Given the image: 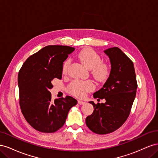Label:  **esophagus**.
<instances>
[{"label": "esophagus", "instance_id": "34e87169", "mask_svg": "<svg viewBox=\"0 0 158 158\" xmlns=\"http://www.w3.org/2000/svg\"><path fill=\"white\" fill-rule=\"evenodd\" d=\"M85 102L82 101V100H78V103L79 105H84V104H85Z\"/></svg>", "mask_w": 158, "mask_h": 158}]
</instances>
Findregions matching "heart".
Listing matches in <instances>:
<instances>
[{
  "label": "heart",
  "mask_w": 158,
  "mask_h": 158,
  "mask_svg": "<svg viewBox=\"0 0 158 158\" xmlns=\"http://www.w3.org/2000/svg\"><path fill=\"white\" fill-rule=\"evenodd\" d=\"M78 58L82 64L87 69L91 70V73L94 77L99 82L106 80L111 73L110 66L102 61V57L97 52L90 48H84L78 54ZM70 64L69 60H66L63 66V73L66 74ZM94 89V84L91 80L78 81L74 80L68 85V92L78 98L84 97L86 93Z\"/></svg>",
  "instance_id": "b5f03b06"
}]
</instances>
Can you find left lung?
I'll use <instances>...</instances> for the list:
<instances>
[{
  "label": "left lung",
  "instance_id": "8db88e82",
  "mask_svg": "<svg viewBox=\"0 0 158 158\" xmlns=\"http://www.w3.org/2000/svg\"><path fill=\"white\" fill-rule=\"evenodd\" d=\"M104 52L111 61V73L103 88L94 94V98L106 102L97 104L89 102L94 110L85 118L89 130L98 135L113 132L123 125L130 114L137 89L132 61L117 47Z\"/></svg>",
  "mask_w": 158,
  "mask_h": 158
}]
</instances>
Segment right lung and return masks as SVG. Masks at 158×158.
Returning a JSON list of instances; mask_svg holds the SVG:
<instances>
[{
    "instance_id": "obj_1",
    "label": "right lung",
    "mask_w": 158,
    "mask_h": 158,
    "mask_svg": "<svg viewBox=\"0 0 158 158\" xmlns=\"http://www.w3.org/2000/svg\"><path fill=\"white\" fill-rule=\"evenodd\" d=\"M74 47L48 45L31 55L18 73L19 103L27 122L36 131H57L64 125L69 110L77 104L67 95L52 101L49 89L55 78L61 79L63 62Z\"/></svg>"
}]
</instances>
